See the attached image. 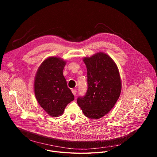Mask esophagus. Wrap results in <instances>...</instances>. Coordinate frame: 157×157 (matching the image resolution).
<instances>
[{
  "label": "esophagus",
  "instance_id": "34e87169",
  "mask_svg": "<svg viewBox=\"0 0 157 157\" xmlns=\"http://www.w3.org/2000/svg\"><path fill=\"white\" fill-rule=\"evenodd\" d=\"M71 91H72L73 94L75 96H76V93H77V91H76V89H72Z\"/></svg>",
  "mask_w": 157,
  "mask_h": 157
}]
</instances>
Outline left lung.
Instances as JSON below:
<instances>
[{"label":"left lung","mask_w":157,"mask_h":157,"mask_svg":"<svg viewBox=\"0 0 157 157\" xmlns=\"http://www.w3.org/2000/svg\"><path fill=\"white\" fill-rule=\"evenodd\" d=\"M87 68V90L77 103L85 116L98 119L105 116L118 100L122 88L117 66L108 55L99 52L83 58Z\"/></svg>","instance_id":"obj_1"}]
</instances>
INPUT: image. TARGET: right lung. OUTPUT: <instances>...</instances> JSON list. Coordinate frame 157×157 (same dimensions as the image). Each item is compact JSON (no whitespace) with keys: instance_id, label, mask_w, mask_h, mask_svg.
Here are the masks:
<instances>
[{"instance_id":"add662e5","label":"right lung","mask_w":157,"mask_h":157,"mask_svg":"<svg viewBox=\"0 0 157 157\" xmlns=\"http://www.w3.org/2000/svg\"><path fill=\"white\" fill-rule=\"evenodd\" d=\"M66 63L60 58L49 57L40 64L35 78L36 101L52 117L62 115L66 106L75 99L63 74Z\"/></svg>"}]
</instances>
